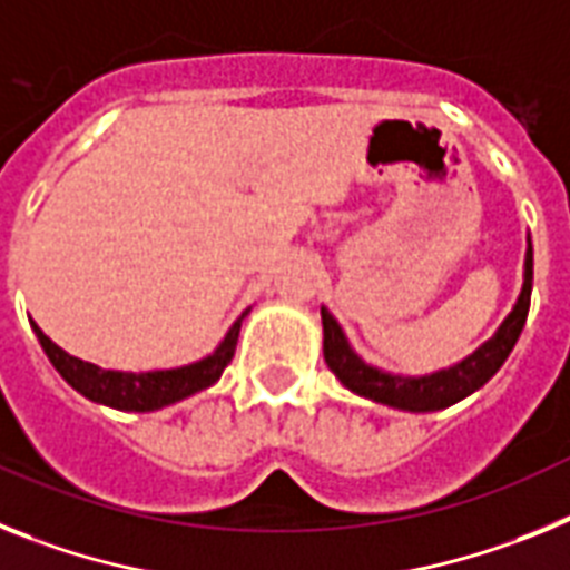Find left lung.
<instances>
[{
  "mask_svg": "<svg viewBox=\"0 0 570 570\" xmlns=\"http://www.w3.org/2000/svg\"><path fill=\"white\" fill-rule=\"evenodd\" d=\"M531 286H533V246L528 237V249H524V269H522V292H519L517 304L504 321L499 324L491 338L479 344L462 361L450 364L444 370H435L428 375H402L390 373L367 364L355 353L344 330L335 321V315L321 306V324H324V361L326 367L333 370L335 379L344 384L350 393L370 399L384 407L404 410V413H435L450 404L462 402L470 393L482 390L493 375L499 373L511 350L517 346L522 326L528 321V306H531Z\"/></svg>",
  "mask_w": 570,
  "mask_h": 570,
  "instance_id": "1",
  "label": "left lung"
}]
</instances>
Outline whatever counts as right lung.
I'll list each match as a JSON object with an SVG mask.
<instances>
[{
  "label": "right lung",
  "mask_w": 570,
  "mask_h": 570,
  "mask_svg": "<svg viewBox=\"0 0 570 570\" xmlns=\"http://www.w3.org/2000/svg\"><path fill=\"white\" fill-rule=\"evenodd\" d=\"M249 315H237L235 324L229 326V333L224 335V341L212 350L206 358L191 361V364H183V367L171 370H148V373H122V370H102L91 361H82L77 355L66 353L62 346L53 344L42 330L37 326V321H31V330L37 335V341L46 350L48 361L53 364L62 379L71 384L77 393H82L86 399L97 404H106L114 410H126V413H151V410H163L168 404L183 402L189 395L200 393V390L212 387L220 375H224L226 364L235 355L237 335H240V324Z\"/></svg>",
  "instance_id": "obj_1"
}]
</instances>
